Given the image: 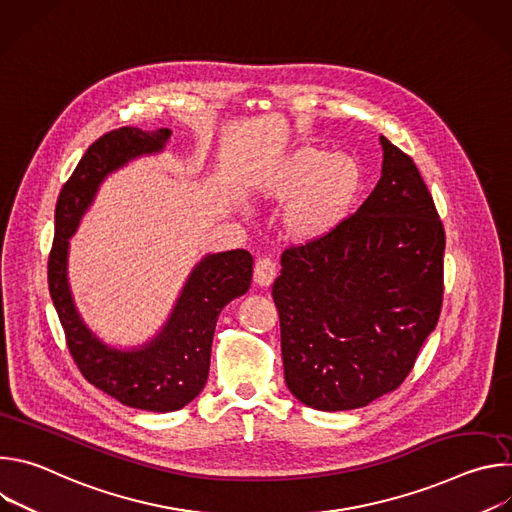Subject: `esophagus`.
<instances>
[{"mask_svg": "<svg viewBox=\"0 0 512 512\" xmlns=\"http://www.w3.org/2000/svg\"><path fill=\"white\" fill-rule=\"evenodd\" d=\"M275 275H277V265H275L273 259H269V257L257 259L255 269H253V279H255L257 285H261V287L271 285Z\"/></svg>", "mask_w": 512, "mask_h": 512, "instance_id": "34e87169", "label": "esophagus"}]
</instances>
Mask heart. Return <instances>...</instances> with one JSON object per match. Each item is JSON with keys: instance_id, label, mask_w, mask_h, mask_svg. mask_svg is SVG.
<instances>
[{"instance_id": "b5f03b06", "label": "heart", "mask_w": 512, "mask_h": 512, "mask_svg": "<svg viewBox=\"0 0 512 512\" xmlns=\"http://www.w3.org/2000/svg\"><path fill=\"white\" fill-rule=\"evenodd\" d=\"M360 186L362 172L352 156L298 148L263 174L257 196L267 202L287 199L281 214L285 235L298 243H312L344 223Z\"/></svg>"}]
</instances>
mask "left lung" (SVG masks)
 <instances>
[{
  "instance_id": "obj_1",
  "label": "left lung",
  "mask_w": 512,
  "mask_h": 512,
  "mask_svg": "<svg viewBox=\"0 0 512 512\" xmlns=\"http://www.w3.org/2000/svg\"><path fill=\"white\" fill-rule=\"evenodd\" d=\"M381 145L371 196L324 239L285 249L271 289L287 389L320 411L399 389L442 312L440 214L413 160Z\"/></svg>"
}]
</instances>
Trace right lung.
I'll return each instance as SVG.
<instances>
[{
  "instance_id": "add662e5",
  "label": "right lung",
  "mask_w": 512,
  "mask_h": 512,
  "mask_svg": "<svg viewBox=\"0 0 512 512\" xmlns=\"http://www.w3.org/2000/svg\"><path fill=\"white\" fill-rule=\"evenodd\" d=\"M170 135V129L137 127L101 135L58 194L48 257L50 296L83 377L127 407L158 413L182 409L204 389L218 314L251 287V253L235 249L206 255L192 269L162 332L135 350L111 348L85 326L68 289L66 255L68 239L107 174L133 158L162 152Z\"/></svg>"
}]
</instances>
